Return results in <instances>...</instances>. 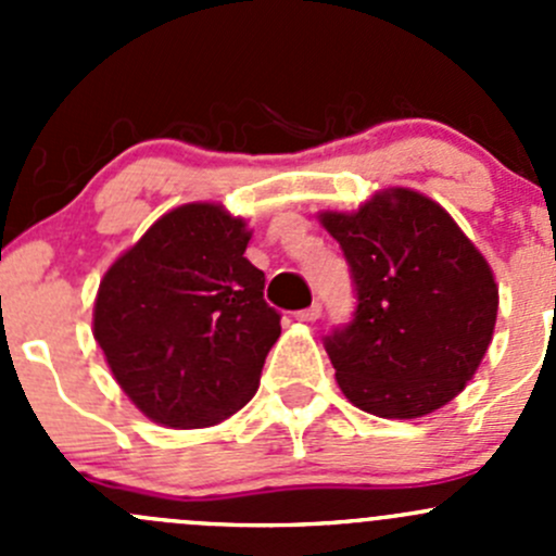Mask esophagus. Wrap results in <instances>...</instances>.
I'll use <instances>...</instances> for the list:
<instances>
[{
	"mask_svg": "<svg viewBox=\"0 0 556 556\" xmlns=\"http://www.w3.org/2000/svg\"><path fill=\"white\" fill-rule=\"evenodd\" d=\"M295 317H299L301 323H314V319L323 317V304H317V301H314V304L306 306V309L295 312Z\"/></svg>",
	"mask_w": 556,
	"mask_h": 556,
	"instance_id": "obj_1",
	"label": "esophagus"
}]
</instances>
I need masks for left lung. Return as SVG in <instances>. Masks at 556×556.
I'll list each match as a JSON object with an SVG mask.
<instances>
[{
  "label": "left lung",
  "instance_id": "obj_1",
  "mask_svg": "<svg viewBox=\"0 0 556 556\" xmlns=\"http://www.w3.org/2000/svg\"><path fill=\"white\" fill-rule=\"evenodd\" d=\"M344 250L355 314L325 336L341 392L368 414L417 419L463 392L492 341L497 285L450 212L408 188L323 212Z\"/></svg>",
  "mask_w": 556,
  "mask_h": 556
}]
</instances>
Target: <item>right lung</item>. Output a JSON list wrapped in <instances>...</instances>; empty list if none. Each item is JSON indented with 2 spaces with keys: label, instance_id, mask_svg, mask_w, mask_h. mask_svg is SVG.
I'll return each instance as SVG.
<instances>
[{
  "label": "right lung",
  "instance_id": "obj_1",
  "mask_svg": "<svg viewBox=\"0 0 556 556\" xmlns=\"http://www.w3.org/2000/svg\"><path fill=\"white\" fill-rule=\"evenodd\" d=\"M250 231L217 204H185L148 228L99 285L93 339L115 382L166 428H206L255 395L279 312L263 301Z\"/></svg>",
  "mask_w": 556,
  "mask_h": 556
}]
</instances>
